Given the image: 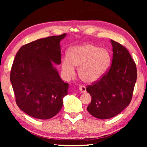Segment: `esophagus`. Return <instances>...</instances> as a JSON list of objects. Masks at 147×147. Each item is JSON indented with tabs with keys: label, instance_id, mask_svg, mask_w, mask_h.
Segmentation results:
<instances>
[{
	"label": "esophagus",
	"instance_id": "34e87169",
	"mask_svg": "<svg viewBox=\"0 0 147 147\" xmlns=\"http://www.w3.org/2000/svg\"><path fill=\"white\" fill-rule=\"evenodd\" d=\"M80 91L81 93H84V92H86V87H84V86H80Z\"/></svg>",
	"mask_w": 147,
	"mask_h": 147
}]
</instances>
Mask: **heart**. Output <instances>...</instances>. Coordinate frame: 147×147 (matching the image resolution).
Here are the masks:
<instances>
[{"label":"heart","instance_id":"b5f03b06","mask_svg":"<svg viewBox=\"0 0 147 147\" xmlns=\"http://www.w3.org/2000/svg\"><path fill=\"white\" fill-rule=\"evenodd\" d=\"M111 62L110 52L105 48L90 43H83L71 47L67 55L61 59V69L66 78L75 74V67H78L80 79L86 83L99 80Z\"/></svg>","mask_w":147,"mask_h":147}]
</instances>
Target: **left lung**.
Instances as JSON below:
<instances>
[{
  "label": "left lung",
  "instance_id": "left-lung-1",
  "mask_svg": "<svg viewBox=\"0 0 147 147\" xmlns=\"http://www.w3.org/2000/svg\"><path fill=\"white\" fill-rule=\"evenodd\" d=\"M112 65L101 80L88 86L92 97L87 110L99 119H109L117 116L131 101L137 74L136 64L127 49L111 40Z\"/></svg>",
  "mask_w": 147,
  "mask_h": 147
}]
</instances>
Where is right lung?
I'll list each match as a JSON object with an SVG mask.
<instances>
[{"label":"right lung","instance_id":"1","mask_svg":"<svg viewBox=\"0 0 147 147\" xmlns=\"http://www.w3.org/2000/svg\"><path fill=\"white\" fill-rule=\"evenodd\" d=\"M66 34L37 39L22 46L15 56L11 82L16 103L30 116L46 120L61 109L69 84L53 64L61 63L60 41Z\"/></svg>","mask_w":147,"mask_h":147}]
</instances>
